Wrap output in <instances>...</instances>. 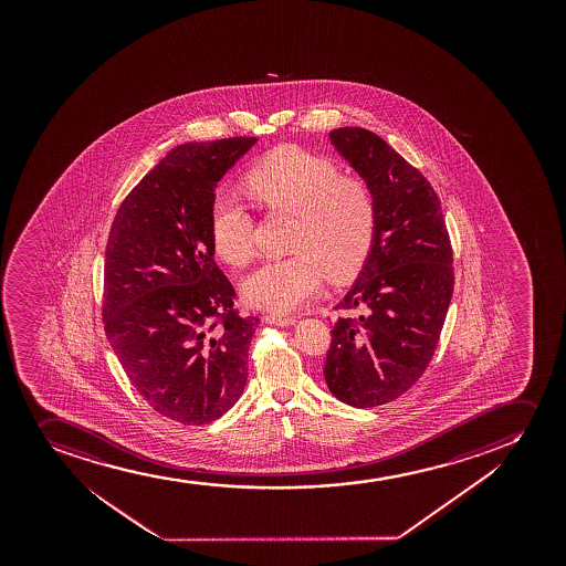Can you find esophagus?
I'll list each match as a JSON object with an SVG mask.
<instances>
[{"mask_svg": "<svg viewBox=\"0 0 566 566\" xmlns=\"http://www.w3.org/2000/svg\"><path fill=\"white\" fill-rule=\"evenodd\" d=\"M264 321H266L268 325L275 326H291L294 325V317H286V315H277V313H268L264 315Z\"/></svg>", "mask_w": 566, "mask_h": 566, "instance_id": "1", "label": "esophagus"}]
</instances>
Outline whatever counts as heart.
I'll use <instances>...</instances> for the list:
<instances>
[{"label": "heart", "instance_id": "b5f03b06", "mask_svg": "<svg viewBox=\"0 0 566 566\" xmlns=\"http://www.w3.org/2000/svg\"><path fill=\"white\" fill-rule=\"evenodd\" d=\"M245 192L260 208L291 213V256L270 260L248 277L245 298L273 312H291L313 298L326 275L352 280L370 253L377 203L368 182L339 176L325 156L283 145L249 169ZM211 248L228 266L253 259V221L234 198H219L209 219Z\"/></svg>", "mask_w": 566, "mask_h": 566}]
</instances>
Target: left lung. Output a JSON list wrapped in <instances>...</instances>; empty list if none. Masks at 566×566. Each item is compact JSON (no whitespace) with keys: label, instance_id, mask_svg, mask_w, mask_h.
I'll use <instances>...</instances> for the list:
<instances>
[{"label":"left lung","instance_id":"left-lung-1","mask_svg":"<svg viewBox=\"0 0 566 566\" xmlns=\"http://www.w3.org/2000/svg\"><path fill=\"white\" fill-rule=\"evenodd\" d=\"M377 203V230L357 281L334 310L325 381L355 408L392 402L424 374L453 296L442 203L419 169L364 128L328 134Z\"/></svg>","mask_w":566,"mask_h":566}]
</instances>
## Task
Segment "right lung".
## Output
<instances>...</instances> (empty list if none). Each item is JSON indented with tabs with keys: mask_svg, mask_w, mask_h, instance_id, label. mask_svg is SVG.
<instances>
[{
	"mask_svg": "<svg viewBox=\"0 0 566 566\" xmlns=\"http://www.w3.org/2000/svg\"><path fill=\"white\" fill-rule=\"evenodd\" d=\"M256 137L182 144L137 182L111 224L105 334L139 397L160 416L208 424L248 384L259 317H241L209 238L214 189Z\"/></svg>",
	"mask_w": 566,
	"mask_h": 566,
	"instance_id": "obj_1",
	"label": "right lung"
}]
</instances>
